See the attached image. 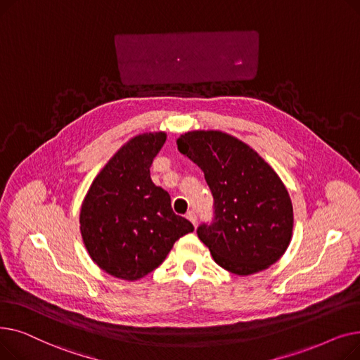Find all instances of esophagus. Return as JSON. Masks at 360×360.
I'll use <instances>...</instances> for the list:
<instances>
[{
    "instance_id": "obj_1",
    "label": "esophagus",
    "mask_w": 360,
    "mask_h": 360,
    "mask_svg": "<svg viewBox=\"0 0 360 360\" xmlns=\"http://www.w3.org/2000/svg\"><path fill=\"white\" fill-rule=\"evenodd\" d=\"M186 219L190 220L194 226H197V214H195V212H193V210L188 212V213H186Z\"/></svg>"
}]
</instances>
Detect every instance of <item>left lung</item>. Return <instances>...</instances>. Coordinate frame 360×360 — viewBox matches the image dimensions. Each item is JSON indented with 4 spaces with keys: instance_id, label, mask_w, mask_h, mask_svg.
<instances>
[{
    "instance_id": "1",
    "label": "left lung",
    "mask_w": 360,
    "mask_h": 360,
    "mask_svg": "<svg viewBox=\"0 0 360 360\" xmlns=\"http://www.w3.org/2000/svg\"><path fill=\"white\" fill-rule=\"evenodd\" d=\"M178 150L197 163L213 195V219L197 235L220 267L238 276L269 269L289 247V193L257 151L220 131H191Z\"/></svg>"
}]
</instances>
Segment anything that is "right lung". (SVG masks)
<instances>
[{
    "instance_id": "add662e5",
    "label": "right lung",
    "mask_w": 360,
    "mask_h": 360,
    "mask_svg": "<svg viewBox=\"0 0 360 360\" xmlns=\"http://www.w3.org/2000/svg\"><path fill=\"white\" fill-rule=\"evenodd\" d=\"M165 132L129 140L94 178L80 212V231L91 259L106 273L139 280L158 269L174 243L194 231L174 213L170 195L150 178Z\"/></svg>"
}]
</instances>
